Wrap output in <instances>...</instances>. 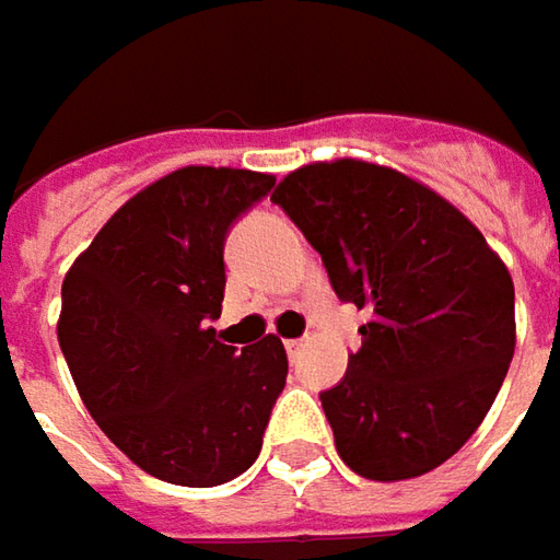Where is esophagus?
<instances>
[{
	"mask_svg": "<svg viewBox=\"0 0 560 560\" xmlns=\"http://www.w3.org/2000/svg\"><path fill=\"white\" fill-rule=\"evenodd\" d=\"M301 348H304V338H291V341H284V351L291 353V357L301 351Z\"/></svg>",
	"mask_w": 560,
	"mask_h": 560,
	"instance_id": "obj_1",
	"label": "esophagus"
}]
</instances>
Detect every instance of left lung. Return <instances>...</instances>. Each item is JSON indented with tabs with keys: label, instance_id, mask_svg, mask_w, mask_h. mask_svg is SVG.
<instances>
[{
	"label": "left lung",
	"instance_id": "obj_1",
	"mask_svg": "<svg viewBox=\"0 0 560 560\" xmlns=\"http://www.w3.org/2000/svg\"><path fill=\"white\" fill-rule=\"evenodd\" d=\"M272 200L323 256L338 301L370 316L345 378L319 395L341 460L378 482L435 470L508 376V266L460 209L385 165L313 162Z\"/></svg>",
	"mask_w": 560,
	"mask_h": 560
}]
</instances>
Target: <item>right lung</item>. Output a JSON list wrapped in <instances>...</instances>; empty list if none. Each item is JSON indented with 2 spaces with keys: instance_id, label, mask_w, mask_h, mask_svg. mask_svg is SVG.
Returning a JSON list of instances; mask_svg holds the SVG:
<instances>
[{
  "instance_id": "obj_1",
  "label": "right lung",
  "mask_w": 560,
  "mask_h": 560,
  "mask_svg": "<svg viewBox=\"0 0 560 560\" xmlns=\"http://www.w3.org/2000/svg\"><path fill=\"white\" fill-rule=\"evenodd\" d=\"M276 187L187 165L143 187L61 281L59 345L90 417L140 470L209 489L262 448L288 357L276 335L225 345V237Z\"/></svg>"
}]
</instances>
